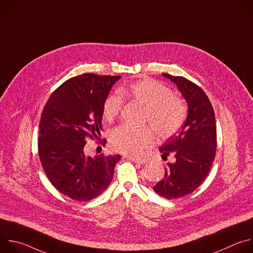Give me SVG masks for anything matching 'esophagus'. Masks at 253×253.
Wrapping results in <instances>:
<instances>
[{
    "instance_id": "34e87169",
    "label": "esophagus",
    "mask_w": 253,
    "mask_h": 253,
    "mask_svg": "<svg viewBox=\"0 0 253 253\" xmlns=\"http://www.w3.org/2000/svg\"><path fill=\"white\" fill-rule=\"evenodd\" d=\"M129 158L130 160H132L133 162L135 163H138V164H146L148 162L147 159H142V158H134V157H127Z\"/></svg>"
}]
</instances>
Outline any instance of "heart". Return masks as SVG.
Instances as JSON below:
<instances>
[{
	"instance_id": "obj_1",
	"label": "heart",
	"mask_w": 253,
	"mask_h": 253,
	"mask_svg": "<svg viewBox=\"0 0 253 253\" xmlns=\"http://www.w3.org/2000/svg\"><path fill=\"white\" fill-rule=\"evenodd\" d=\"M118 92L119 94L109 95L104 101L103 116L106 120H114L122 109V97H129L145 107L144 121L150 123L159 138H170L182 127L186 117V107L182 100L173 95L165 85L155 80H141L119 88ZM153 143V130L147 126L134 128L121 125L111 134L112 147L130 156L141 155Z\"/></svg>"
}]
</instances>
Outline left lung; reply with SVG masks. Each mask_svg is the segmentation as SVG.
<instances>
[{"label": "left lung", "instance_id": "8db88e82", "mask_svg": "<svg viewBox=\"0 0 253 253\" xmlns=\"http://www.w3.org/2000/svg\"><path fill=\"white\" fill-rule=\"evenodd\" d=\"M178 87L188 104L186 121L180 132L159 149L162 158L170 154L174 163H166L162 180L153 190L166 199L192 193L206 178L215 158L216 123L212 105L205 92L181 76L162 74Z\"/></svg>", "mask_w": 253, "mask_h": 253}]
</instances>
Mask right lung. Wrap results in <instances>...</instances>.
I'll list each match as a JSON object with an SVG mask.
<instances>
[{"label": "right lung", "mask_w": 253, "mask_h": 253, "mask_svg": "<svg viewBox=\"0 0 253 253\" xmlns=\"http://www.w3.org/2000/svg\"><path fill=\"white\" fill-rule=\"evenodd\" d=\"M120 78L92 73L73 77L53 92L44 107L38 139L40 160L50 182L71 199H94L112 181L121 156H86L84 147L88 138L99 139L104 101Z\"/></svg>", "instance_id": "add662e5"}]
</instances>
